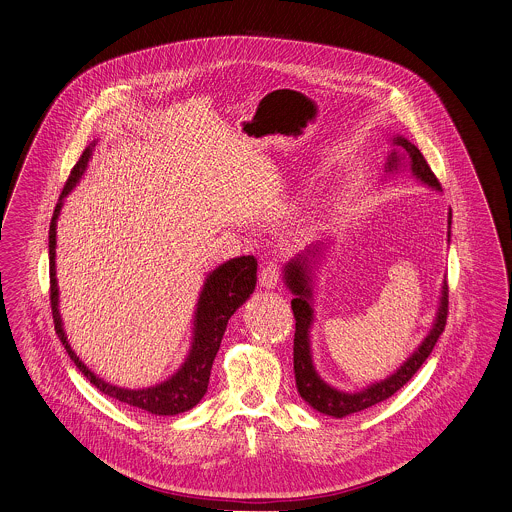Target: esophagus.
Segmentation results:
<instances>
[{
	"instance_id": "1",
	"label": "esophagus",
	"mask_w": 512,
	"mask_h": 512,
	"mask_svg": "<svg viewBox=\"0 0 512 512\" xmlns=\"http://www.w3.org/2000/svg\"><path fill=\"white\" fill-rule=\"evenodd\" d=\"M277 281H279V267L275 263H265L261 273H259V284L263 288L271 290V288L277 286Z\"/></svg>"
}]
</instances>
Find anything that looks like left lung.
I'll list each match as a JSON object with an SVG mask.
<instances>
[{
    "mask_svg": "<svg viewBox=\"0 0 512 512\" xmlns=\"http://www.w3.org/2000/svg\"><path fill=\"white\" fill-rule=\"evenodd\" d=\"M393 153L387 159L385 172H397L400 169H408L416 180L426 184L432 190H442L438 178L430 171L426 159L418 151L414 143H410L402 135H393ZM452 235V210L448 212V241ZM326 243H314L304 253L296 255L284 265L283 281L286 288L294 294L292 298V312L296 318V332H294V377H296V389L300 397L304 398L314 410L343 418L355 412H361L377 402H383L393 397L400 387H404L414 373L422 367V363L432 353L438 338L444 332L446 318H448V283H442V294L438 302V310L432 322L430 332L426 338L420 341V345L412 351V355L398 367L395 373H391L387 379L375 381L367 385L361 391L347 393L340 391L332 385H328L320 373L314 367L312 361V341H310V330L314 326V281H316V269L322 265Z\"/></svg>",
    "mask_w": 512,
    "mask_h": 512,
    "instance_id": "obj_1",
    "label": "left lung"
}]
</instances>
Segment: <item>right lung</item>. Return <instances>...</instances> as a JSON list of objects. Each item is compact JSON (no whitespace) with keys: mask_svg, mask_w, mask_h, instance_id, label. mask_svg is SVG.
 <instances>
[{"mask_svg":"<svg viewBox=\"0 0 512 512\" xmlns=\"http://www.w3.org/2000/svg\"><path fill=\"white\" fill-rule=\"evenodd\" d=\"M96 147V141L86 147L80 161L70 172V178L58 198L57 208L51 220L49 229V267H51V306H53V320L58 338L62 341L66 353L74 361V365L82 371V375L104 395L115 398L119 402H125L129 406L141 408L145 412H151L155 416H172L190 410L196 406L208 391L210 371L212 363L216 359V353L220 349V343L224 338V332L228 328V320L233 312L253 294L257 283V261L253 255H243L229 259L218 269H214L200 290L196 310H194V326H192V343L188 349V355L184 363L178 367V371L171 375L167 381L147 387V389H121L106 383L100 379L94 371H90L82 359L72 351L70 343L66 340L62 318L58 312V283H57V220L60 210L64 206V198L76 188L82 174L86 172L88 161L92 157V151Z\"/></svg>","mask_w":512,"mask_h":512,"instance_id":"right-lung-1","label":"right lung"}]
</instances>
